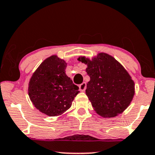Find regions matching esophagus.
Here are the masks:
<instances>
[{
	"label": "esophagus",
	"mask_w": 155,
	"mask_h": 155,
	"mask_svg": "<svg viewBox=\"0 0 155 155\" xmlns=\"http://www.w3.org/2000/svg\"><path fill=\"white\" fill-rule=\"evenodd\" d=\"M86 88H87V84L85 82H83V83L79 85V89L81 91H85Z\"/></svg>",
	"instance_id": "esophagus-1"
}]
</instances>
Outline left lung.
I'll return each instance as SVG.
<instances>
[{
	"label": "left lung",
	"mask_w": 155,
	"mask_h": 155,
	"mask_svg": "<svg viewBox=\"0 0 155 155\" xmlns=\"http://www.w3.org/2000/svg\"><path fill=\"white\" fill-rule=\"evenodd\" d=\"M78 61L87 65L90 81L86 94L96 112L104 118L122 113L134 95V82L124 66L105 53H99L91 60L80 56Z\"/></svg>",
	"instance_id": "obj_1"
}]
</instances>
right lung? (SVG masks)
Returning <instances> with one entry per match:
<instances>
[{"label":"right lung","mask_w":155,"mask_h":155,"mask_svg":"<svg viewBox=\"0 0 155 155\" xmlns=\"http://www.w3.org/2000/svg\"><path fill=\"white\" fill-rule=\"evenodd\" d=\"M67 64L56 55L45 59L33 74L28 84V95L41 112L58 116L71 107L79 87L66 74Z\"/></svg>","instance_id":"obj_1"}]
</instances>
